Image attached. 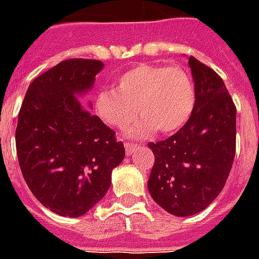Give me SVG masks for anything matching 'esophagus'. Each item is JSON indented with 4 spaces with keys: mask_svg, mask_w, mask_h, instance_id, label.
Returning a JSON list of instances; mask_svg holds the SVG:
<instances>
[{
    "mask_svg": "<svg viewBox=\"0 0 259 259\" xmlns=\"http://www.w3.org/2000/svg\"><path fill=\"white\" fill-rule=\"evenodd\" d=\"M135 150H136V144H133V143H124V151H126L127 155L133 154Z\"/></svg>",
    "mask_w": 259,
    "mask_h": 259,
    "instance_id": "34e87169",
    "label": "esophagus"
}]
</instances>
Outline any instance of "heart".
Masks as SVG:
<instances>
[{
    "label": "heart",
    "mask_w": 259,
    "mask_h": 259,
    "mask_svg": "<svg viewBox=\"0 0 259 259\" xmlns=\"http://www.w3.org/2000/svg\"><path fill=\"white\" fill-rule=\"evenodd\" d=\"M139 109H137V107ZM195 107V87L182 66L140 64L118 79L116 89H104L96 97V112L112 127L126 129L137 112L143 118L130 135L179 130Z\"/></svg>",
    "instance_id": "heart-1"
}]
</instances>
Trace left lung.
Wrapping results in <instances>:
<instances>
[{"instance_id": "left-lung-1", "label": "left lung", "mask_w": 259, "mask_h": 259, "mask_svg": "<svg viewBox=\"0 0 259 259\" xmlns=\"http://www.w3.org/2000/svg\"><path fill=\"white\" fill-rule=\"evenodd\" d=\"M195 107L186 124L166 140L148 143L154 152L148 191L175 217H190L222 191L236 154V105L222 77L189 58Z\"/></svg>"}]
</instances>
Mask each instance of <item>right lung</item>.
Instances as JSON below:
<instances>
[{
    "label": "right lung",
    "instance_id": "obj_1",
    "mask_svg": "<svg viewBox=\"0 0 259 259\" xmlns=\"http://www.w3.org/2000/svg\"><path fill=\"white\" fill-rule=\"evenodd\" d=\"M102 66L97 59L62 61L31 81L20 107L15 140L23 179L62 217H81L96 205L124 158L115 130L74 97L91 89Z\"/></svg>",
    "mask_w": 259,
    "mask_h": 259
}]
</instances>
